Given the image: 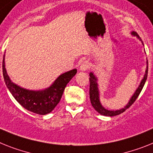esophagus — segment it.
Here are the masks:
<instances>
[{
  "mask_svg": "<svg viewBox=\"0 0 153 153\" xmlns=\"http://www.w3.org/2000/svg\"><path fill=\"white\" fill-rule=\"evenodd\" d=\"M88 67H89L88 61H84L82 63V65H81L80 68H79V70L82 71H86L87 69L88 68Z\"/></svg>",
  "mask_w": 153,
  "mask_h": 153,
  "instance_id": "esophagus-1",
  "label": "esophagus"
}]
</instances>
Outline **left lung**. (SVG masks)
I'll use <instances>...</instances> for the list:
<instances>
[{
  "mask_svg": "<svg viewBox=\"0 0 153 153\" xmlns=\"http://www.w3.org/2000/svg\"><path fill=\"white\" fill-rule=\"evenodd\" d=\"M131 34L132 36H134L137 37V38L142 42V44H143V42H142L141 38H140L139 36L138 35V33H136V32H131ZM146 65H147V66H146V72H145L144 77H143V79L141 81V82H140L139 85H138V87L135 90V92H134V94L132 95V96L131 97L130 100L128 102V104L124 106V108L117 110H107V109L104 108V107L102 106V104H101L100 102V91H99V85L98 82H97L98 79H97L96 76L94 74V73H89V76H90V78H89V82H90V85H89V97H90L91 103H92V106H93V108H94L99 114H100L101 115L107 117L117 116L118 114H120L121 113L124 112L127 109L129 108V107L134 103V101L136 100V99L138 98V96H139L140 92L142 91V88H143L145 83H146V82L147 76H148V61H146Z\"/></svg>",
  "mask_w": 153,
  "mask_h": 153,
  "instance_id": "8db88e82",
  "label": "left lung"
}]
</instances>
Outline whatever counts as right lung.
Listing matches in <instances>:
<instances>
[{
	"label": "right lung",
	"instance_id": "obj_1",
	"mask_svg": "<svg viewBox=\"0 0 153 153\" xmlns=\"http://www.w3.org/2000/svg\"><path fill=\"white\" fill-rule=\"evenodd\" d=\"M2 68L5 84L16 101L26 110L40 115L49 114L55 108L61 100L67 84L77 73V69H72L57 77L48 88L43 90H29L11 82L5 68L4 55Z\"/></svg>",
	"mask_w": 153,
	"mask_h": 153
}]
</instances>
